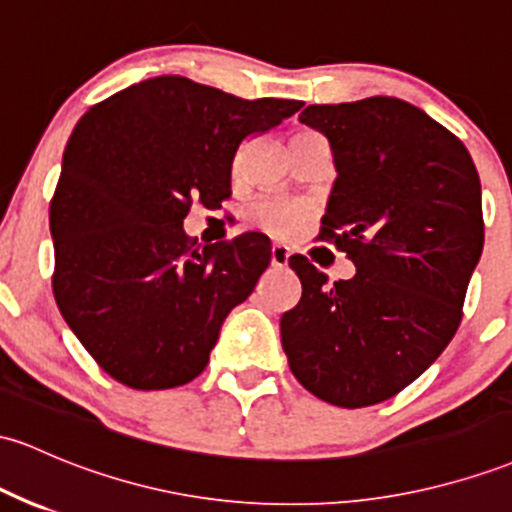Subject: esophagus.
<instances>
[{
  "label": "esophagus",
  "instance_id": "34e87169",
  "mask_svg": "<svg viewBox=\"0 0 512 512\" xmlns=\"http://www.w3.org/2000/svg\"><path fill=\"white\" fill-rule=\"evenodd\" d=\"M289 247L284 245H272V252H269V260H272V267H286L289 265Z\"/></svg>",
  "mask_w": 512,
  "mask_h": 512
}]
</instances>
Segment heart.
I'll use <instances>...</instances> for the list:
<instances>
[{"label":"heart","mask_w":512,"mask_h":512,"mask_svg":"<svg viewBox=\"0 0 512 512\" xmlns=\"http://www.w3.org/2000/svg\"><path fill=\"white\" fill-rule=\"evenodd\" d=\"M311 209L303 201L279 199V196H265L257 199L245 213L247 223L272 238H294L306 226Z\"/></svg>","instance_id":"heart-1"}]
</instances>
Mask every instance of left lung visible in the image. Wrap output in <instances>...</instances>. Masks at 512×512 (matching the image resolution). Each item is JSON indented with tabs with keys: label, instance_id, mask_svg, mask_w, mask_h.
I'll use <instances>...</instances> for the list:
<instances>
[{
	"label": "left lung",
	"instance_id": "obj_1",
	"mask_svg": "<svg viewBox=\"0 0 512 512\" xmlns=\"http://www.w3.org/2000/svg\"><path fill=\"white\" fill-rule=\"evenodd\" d=\"M299 119L328 136L338 167L318 240L357 274L328 284L291 255L303 291L282 316V347L320 401L374 406L413 384L462 323L484 250L479 172L462 140L403 99L313 104Z\"/></svg>",
	"mask_w": 512,
	"mask_h": 512
}]
</instances>
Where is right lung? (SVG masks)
Segmentation results:
<instances>
[{
    "mask_svg": "<svg viewBox=\"0 0 512 512\" xmlns=\"http://www.w3.org/2000/svg\"><path fill=\"white\" fill-rule=\"evenodd\" d=\"M303 101L240 99L165 75L89 106L50 199L53 294L84 350L138 391L184 386L269 265V238L196 247L194 201L230 196L233 157Z\"/></svg>",
    "mask_w": 512,
    "mask_h": 512,
    "instance_id": "right-lung-1",
    "label": "right lung"
}]
</instances>
